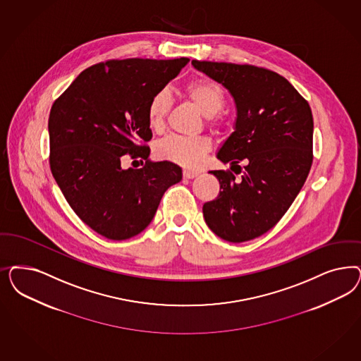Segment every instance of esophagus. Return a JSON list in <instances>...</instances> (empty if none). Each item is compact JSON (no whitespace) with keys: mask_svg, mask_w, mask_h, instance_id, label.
Segmentation results:
<instances>
[{"mask_svg":"<svg viewBox=\"0 0 361 361\" xmlns=\"http://www.w3.org/2000/svg\"><path fill=\"white\" fill-rule=\"evenodd\" d=\"M200 174L199 171H194V170H183V176L186 178V179H192V178H197L198 175Z\"/></svg>","mask_w":361,"mask_h":361,"instance_id":"34e87169","label":"esophagus"}]
</instances>
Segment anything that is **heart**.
Listing matches in <instances>:
<instances>
[{"label": "heart", "mask_w": 361, "mask_h": 361, "mask_svg": "<svg viewBox=\"0 0 361 361\" xmlns=\"http://www.w3.org/2000/svg\"><path fill=\"white\" fill-rule=\"evenodd\" d=\"M186 95L207 118L221 113L226 104V97L221 86L209 80H197L188 83ZM170 102V95L164 90L157 92L150 98L147 105V122L152 130L159 131L164 126ZM209 149L211 142L204 137L173 135L157 146V155L161 159L185 167H198Z\"/></svg>", "instance_id": "heart-1"}]
</instances>
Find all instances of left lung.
I'll return each mask as SVG.
<instances>
[{
	"label": "left lung",
	"instance_id": "8db88e82",
	"mask_svg": "<svg viewBox=\"0 0 361 361\" xmlns=\"http://www.w3.org/2000/svg\"><path fill=\"white\" fill-rule=\"evenodd\" d=\"M192 66L231 94L233 131L216 158L242 173L214 170L218 198L203 216L219 238L242 243L267 233L290 209L312 164L314 118L308 102L284 77L252 65L194 59ZM245 160L242 171L237 164Z\"/></svg>",
	"mask_w": 361,
	"mask_h": 361
}]
</instances>
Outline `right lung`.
Masks as SVG:
<instances>
[{
	"label": "right lung",
	"mask_w": 361,
	"mask_h": 361,
	"mask_svg": "<svg viewBox=\"0 0 361 361\" xmlns=\"http://www.w3.org/2000/svg\"><path fill=\"white\" fill-rule=\"evenodd\" d=\"M190 59H113L83 70L51 106L50 169L70 207L95 233L125 240L150 223L182 169L152 162L147 105ZM125 154L147 161L121 169Z\"/></svg>",
	"instance_id": "1"
}]
</instances>
